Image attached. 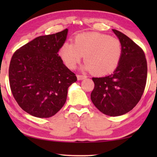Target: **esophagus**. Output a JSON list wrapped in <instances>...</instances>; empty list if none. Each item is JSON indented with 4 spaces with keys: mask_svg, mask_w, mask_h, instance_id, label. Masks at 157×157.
I'll use <instances>...</instances> for the list:
<instances>
[{
    "mask_svg": "<svg viewBox=\"0 0 157 157\" xmlns=\"http://www.w3.org/2000/svg\"><path fill=\"white\" fill-rule=\"evenodd\" d=\"M87 76L86 75H82V74H77V78L78 80H83V79L86 78Z\"/></svg>",
    "mask_w": 157,
    "mask_h": 157,
    "instance_id": "1",
    "label": "esophagus"
}]
</instances>
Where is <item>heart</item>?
<instances>
[{"instance_id":"obj_1","label":"heart","mask_w":157,"mask_h":157,"mask_svg":"<svg viewBox=\"0 0 157 157\" xmlns=\"http://www.w3.org/2000/svg\"><path fill=\"white\" fill-rule=\"evenodd\" d=\"M121 53L119 39L100 33L78 34L74 38V44L65 42L59 51L60 56L68 68L74 69L84 56V68L98 76L113 72L119 65Z\"/></svg>"}]
</instances>
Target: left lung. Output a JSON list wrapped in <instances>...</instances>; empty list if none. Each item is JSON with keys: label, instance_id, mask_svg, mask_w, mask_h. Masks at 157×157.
<instances>
[{"label": "left lung", "instance_id": "obj_1", "mask_svg": "<svg viewBox=\"0 0 157 157\" xmlns=\"http://www.w3.org/2000/svg\"><path fill=\"white\" fill-rule=\"evenodd\" d=\"M113 31L121 44V59L112 74L92 78L91 99L101 112L117 117L130 111L140 101L147 83V62L140 46L121 32Z\"/></svg>", "mask_w": 157, "mask_h": 157}]
</instances>
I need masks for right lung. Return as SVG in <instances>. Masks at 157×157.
<instances>
[{"label": "right lung", "instance_id": "1", "mask_svg": "<svg viewBox=\"0 0 157 157\" xmlns=\"http://www.w3.org/2000/svg\"><path fill=\"white\" fill-rule=\"evenodd\" d=\"M68 29L41 36L15 51L8 71L10 90L19 106L33 117L49 118L65 104L76 74L58 54Z\"/></svg>", "mask_w": 157, "mask_h": 157}]
</instances>
